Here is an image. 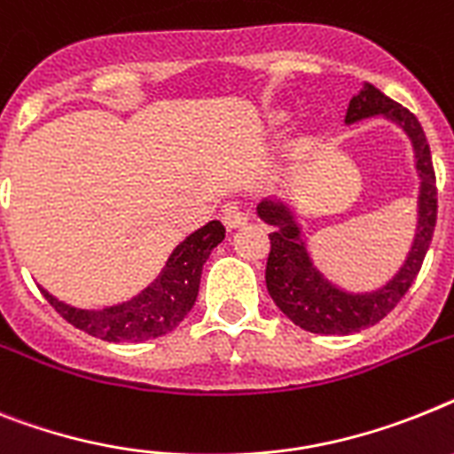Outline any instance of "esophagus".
Segmentation results:
<instances>
[{
	"label": "esophagus",
	"mask_w": 454,
	"mask_h": 454,
	"mask_svg": "<svg viewBox=\"0 0 454 454\" xmlns=\"http://www.w3.org/2000/svg\"><path fill=\"white\" fill-rule=\"evenodd\" d=\"M221 219H223V223H226V226L231 228V231H233V228H242V226H245L247 221H249V215H247V212H242V209H239L238 205L228 203L226 207H223V215H221Z\"/></svg>",
	"instance_id": "34e87169"
}]
</instances>
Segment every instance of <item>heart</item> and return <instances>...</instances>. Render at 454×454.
<instances>
[{"label":"heart","mask_w":454,"mask_h":454,"mask_svg":"<svg viewBox=\"0 0 454 454\" xmlns=\"http://www.w3.org/2000/svg\"><path fill=\"white\" fill-rule=\"evenodd\" d=\"M284 120H286L284 113H277V115L270 117V124H272V127H277V124H281V121H284Z\"/></svg>","instance_id":"heart-1"}]
</instances>
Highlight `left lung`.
<instances>
[{"mask_svg": "<svg viewBox=\"0 0 454 454\" xmlns=\"http://www.w3.org/2000/svg\"><path fill=\"white\" fill-rule=\"evenodd\" d=\"M383 117L406 133L413 147V163L418 173V221L411 249L390 279L374 291H346L330 281L314 265L302 226L281 198H262L256 212L274 228L270 233V256L265 268V284L274 304L307 333L314 334H350L363 327L376 325L386 318L403 293L409 291L425 261L436 226V177L432 154L420 121L413 113L392 101L374 85L363 82L360 91L350 98L346 124Z\"/></svg>", "mask_w": 454, "mask_h": 454, "instance_id": "1", "label": "left lung"}]
</instances>
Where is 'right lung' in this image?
I'll list each match as a JSON object with an SVG mask.
<instances>
[{"mask_svg": "<svg viewBox=\"0 0 454 454\" xmlns=\"http://www.w3.org/2000/svg\"><path fill=\"white\" fill-rule=\"evenodd\" d=\"M226 238L221 221H209L175 247L161 272L138 295L104 309H80L41 288L62 318L104 341H147L168 334L184 321L198 298L203 265Z\"/></svg>", "mask_w": 454, "mask_h": 454, "instance_id": "obj_1", "label": "right lung"}]
</instances>
